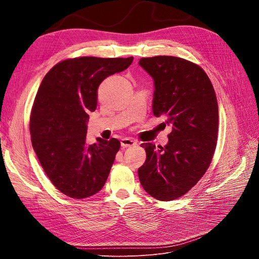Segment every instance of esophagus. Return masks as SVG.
Returning a JSON list of instances; mask_svg holds the SVG:
<instances>
[{
  "instance_id": "1",
  "label": "esophagus",
  "mask_w": 259,
  "mask_h": 259,
  "mask_svg": "<svg viewBox=\"0 0 259 259\" xmlns=\"http://www.w3.org/2000/svg\"><path fill=\"white\" fill-rule=\"evenodd\" d=\"M120 145H121V147H124V148H126V147H133V146L137 145V142H135L132 139L125 138V139H121L120 140Z\"/></svg>"
}]
</instances>
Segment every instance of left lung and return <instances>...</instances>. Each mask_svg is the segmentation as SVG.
I'll use <instances>...</instances> for the list:
<instances>
[{
	"mask_svg": "<svg viewBox=\"0 0 259 259\" xmlns=\"http://www.w3.org/2000/svg\"><path fill=\"white\" fill-rule=\"evenodd\" d=\"M139 65L153 78L152 110L172 127L165 147L145 143L140 182L152 197L167 201L186 194L206 173L216 148L219 105L206 72L181 58H143Z\"/></svg>",
	"mask_w": 259,
	"mask_h": 259,
	"instance_id": "left-lung-1",
	"label": "left lung"
}]
</instances>
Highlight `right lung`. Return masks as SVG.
Masks as SVG:
<instances>
[{
  "label": "right lung",
  "mask_w": 259,
  "mask_h": 259,
  "mask_svg": "<svg viewBox=\"0 0 259 259\" xmlns=\"http://www.w3.org/2000/svg\"><path fill=\"white\" fill-rule=\"evenodd\" d=\"M133 58L83 57L52 67L35 95L30 134L33 150L46 175L71 198L94 195L104 187L120 143L98 138L87 145L89 112L97 109L102 81L131 65Z\"/></svg>",
  "instance_id": "obj_1"
}]
</instances>
